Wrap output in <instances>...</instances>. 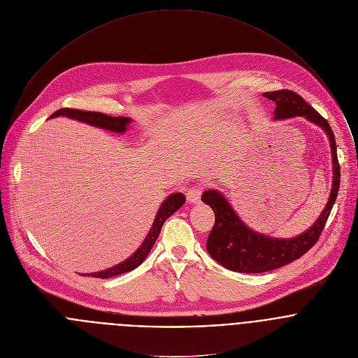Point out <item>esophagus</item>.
<instances>
[{"label": "esophagus", "mask_w": 358, "mask_h": 358, "mask_svg": "<svg viewBox=\"0 0 358 358\" xmlns=\"http://www.w3.org/2000/svg\"><path fill=\"white\" fill-rule=\"evenodd\" d=\"M201 187L200 186H193L187 190V201L192 204H196L200 201L201 199Z\"/></svg>", "instance_id": "obj_1"}]
</instances>
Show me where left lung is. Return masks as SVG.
I'll use <instances>...</instances> for the list:
<instances>
[{
  "mask_svg": "<svg viewBox=\"0 0 358 358\" xmlns=\"http://www.w3.org/2000/svg\"><path fill=\"white\" fill-rule=\"evenodd\" d=\"M263 96L275 102L274 119L282 120L302 116L324 130L331 150L333 185L329 201L315 224L303 234L289 239H277L255 232L241 221L231 204L218 190H206L201 200L208 204L215 214V222L206 243L207 252L225 268L239 273L270 271L305 255L317 242L336 201L340 186V165L337 161L336 140L326 119H323L312 106L292 91L281 90L264 92Z\"/></svg>",
  "mask_w": 358,
  "mask_h": 358,
  "instance_id": "1",
  "label": "left lung"
}]
</instances>
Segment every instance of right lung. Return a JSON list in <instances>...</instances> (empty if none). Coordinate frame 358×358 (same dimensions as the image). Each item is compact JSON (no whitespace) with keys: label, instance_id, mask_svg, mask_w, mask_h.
<instances>
[{"label":"right lung","instance_id":"obj_1","mask_svg":"<svg viewBox=\"0 0 358 358\" xmlns=\"http://www.w3.org/2000/svg\"><path fill=\"white\" fill-rule=\"evenodd\" d=\"M56 116H67L70 119H76L78 122H84L87 124H91V126H95V127H99V129H105V130H109V131H115V133H124L127 130V124L131 122L130 117H123V116L113 117V116H108V115L101 113V112L78 110V109H70V108L60 109V110H57L52 115V117H56ZM185 201H186L185 194H182V193L171 194L162 203V206L159 207V210L157 213V217L154 220V224H152L148 235L145 236L144 242L127 260H124L123 263H119V264H116V266H113L108 270L91 273L88 275L98 277V278H109V277H113V275H119V274L131 271L136 267H138L144 262L147 255L150 253L151 248L154 246V243H155L166 218H169L173 213H176L185 204Z\"/></svg>","mask_w":358,"mask_h":358}]
</instances>
